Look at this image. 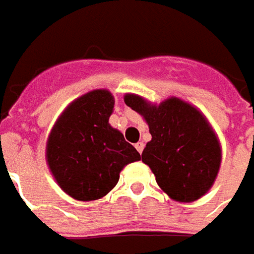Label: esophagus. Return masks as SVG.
<instances>
[{"instance_id": "obj_1", "label": "esophagus", "mask_w": 254, "mask_h": 254, "mask_svg": "<svg viewBox=\"0 0 254 254\" xmlns=\"http://www.w3.org/2000/svg\"><path fill=\"white\" fill-rule=\"evenodd\" d=\"M135 148H136V151H138L139 154H142V151H143V148H145V143H143V142H138V143L135 145Z\"/></svg>"}]
</instances>
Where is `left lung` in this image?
I'll use <instances>...</instances> for the list:
<instances>
[{
  "instance_id": "left-lung-1",
  "label": "left lung",
  "mask_w": 254,
  "mask_h": 254,
  "mask_svg": "<svg viewBox=\"0 0 254 254\" xmlns=\"http://www.w3.org/2000/svg\"><path fill=\"white\" fill-rule=\"evenodd\" d=\"M125 103L149 125L152 139L142 161L152 170L158 186L177 201L198 200L211 188L221 162L216 133L205 118L177 97L151 106L142 97L127 95Z\"/></svg>"
}]
</instances>
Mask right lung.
Masks as SVG:
<instances>
[{"label": "right lung", "instance_id": "right-lung-1", "mask_svg": "<svg viewBox=\"0 0 254 254\" xmlns=\"http://www.w3.org/2000/svg\"><path fill=\"white\" fill-rule=\"evenodd\" d=\"M115 100L108 90L76 99L53 127L47 162L59 186L70 197L92 201L118 184L119 172L139 161V152L109 125Z\"/></svg>", "mask_w": 254, "mask_h": 254}]
</instances>
